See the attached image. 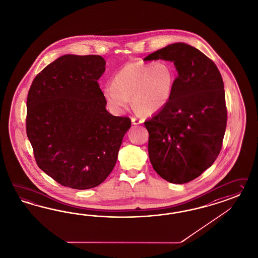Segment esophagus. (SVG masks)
Wrapping results in <instances>:
<instances>
[{"instance_id": "esophagus-1", "label": "esophagus", "mask_w": 258, "mask_h": 258, "mask_svg": "<svg viewBox=\"0 0 258 258\" xmlns=\"http://www.w3.org/2000/svg\"><path fill=\"white\" fill-rule=\"evenodd\" d=\"M132 122L133 125H140L143 123V120L140 118L133 117L132 118Z\"/></svg>"}]
</instances>
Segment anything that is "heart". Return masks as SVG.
Here are the masks:
<instances>
[{
    "mask_svg": "<svg viewBox=\"0 0 258 258\" xmlns=\"http://www.w3.org/2000/svg\"><path fill=\"white\" fill-rule=\"evenodd\" d=\"M175 73L166 62L145 63L132 61L118 71L103 89L109 107L122 112L131 103L141 112L151 114L162 109L171 96Z\"/></svg>",
    "mask_w": 258,
    "mask_h": 258,
    "instance_id": "b5f03b06",
    "label": "heart"
}]
</instances>
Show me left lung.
<instances>
[{
    "instance_id": "1",
    "label": "left lung",
    "mask_w": 258,
    "mask_h": 258,
    "mask_svg": "<svg viewBox=\"0 0 258 258\" xmlns=\"http://www.w3.org/2000/svg\"><path fill=\"white\" fill-rule=\"evenodd\" d=\"M175 64L171 96L145 122L153 169L172 183L201 176L219 156L227 125L224 84L218 67L200 50L174 43L148 55Z\"/></svg>"
}]
</instances>
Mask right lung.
<instances>
[{
  "label": "right lung",
  "instance_id": "1",
  "mask_svg": "<svg viewBox=\"0 0 258 258\" xmlns=\"http://www.w3.org/2000/svg\"><path fill=\"white\" fill-rule=\"evenodd\" d=\"M101 55H65L50 63L27 94L26 133L36 163L66 187L90 189L112 171L130 117L113 116L97 80Z\"/></svg>",
  "mask_w": 258,
  "mask_h": 258
}]
</instances>
